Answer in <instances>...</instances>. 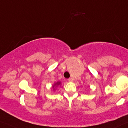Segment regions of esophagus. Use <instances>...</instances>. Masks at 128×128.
<instances>
[{
  "instance_id": "obj_1",
  "label": "esophagus",
  "mask_w": 128,
  "mask_h": 128,
  "mask_svg": "<svg viewBox=\"0 0 128 128\" xmlns=\"http://www.w3.org/2000/svg\"><path fill=\"white\" fill-rule=\"evenodd\" d=\"M68 82H72L74 81V80H73V79H72V78H69V79H68Z\"/></svg>"
}]
</instances>
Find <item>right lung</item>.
I'll return each instance as SVG.
<instances>
[{
	"instance_id": "add662e5",
	"label": "right lung",
	"mask_w": 128,
	"mask_h": 128,
	"mask_svg": "<svg viewBox=\"0 0 128 128\" xmlns=\"http://www.w3.org/2000/svg\"><path fill=\"white\" fill-rule=\"evenodd\" d=\"M61 84V82L60 81H58L57 82H55L53 84H52V90H53V91H55L56 90V88L58 87V86H60Z\"/></svg>"
}]
</instances>
